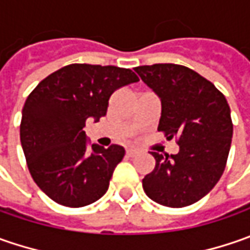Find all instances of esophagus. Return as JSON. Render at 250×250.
<instances>
[{
	"label": "esophagus",
	"instance_id": "1",
	"mask_svg": "<svg viewBox=\"0 0 250 250\" xmlns=\"http://www.w3.org/2000/svg\"><path fill=\"white\" fill-rule=\"evenodd\" d=\"M126 154H128L129 157H135V156H138V154H139V150H136V149L126 150Z\"/></svg>",
	"mask_w": 250,
	"mask_h": 250
}]
</instances>
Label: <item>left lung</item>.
<instances>
[{
    "label": "left lung",
    "instance_id": "8db88e82",
    "mask_svg": "<svg viewBox=\"0 0 250 250\" xmlns=\"http://www.w3.org/2000/svg\"><path fill=\"white\" fill-rule=\"evenodd\" d=\"M135 72L161 100L159 130L179 145L171 156L151 151L156 167L143 178V189L163 206L193 205L224 172L232 139L229 105L213 83L184 65H143Z\"/></svg>",
    "mask_w": 250,
    "mask_h": 250
}]
</instances>
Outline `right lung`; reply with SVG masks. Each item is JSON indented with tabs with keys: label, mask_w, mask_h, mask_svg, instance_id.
I'll return each mask as SVG.
<instances>
[{
	"label": "right lung",
	"mask_w": 250,
	"mask_h": 250,
	"mask_svg": "<svg viewBox=\"0 0 250 250\" xmlns=\"http://www.w3.org/2000/svg\"><path fill=\"white\" fill-rule=\"evenodd\" d=\"M139 81L130 69L71 63L36 86L22 110L21 143L37 187L58 205L83 207L108 189L114 168L125 149L90 145L87 118L107 114L111 94Z\"/></svg>",
	"instance_id": "1"
}]
</instances>
